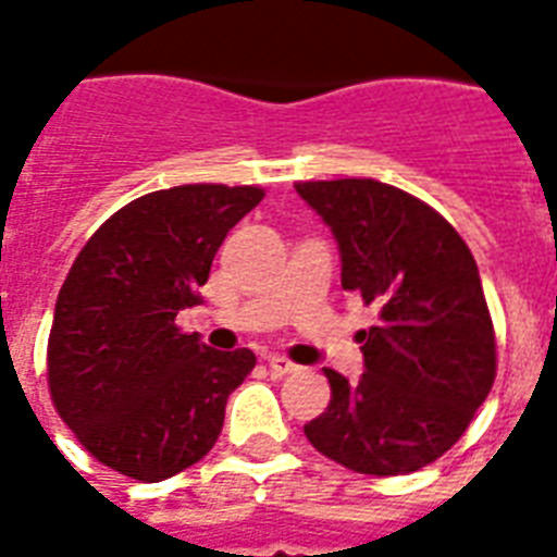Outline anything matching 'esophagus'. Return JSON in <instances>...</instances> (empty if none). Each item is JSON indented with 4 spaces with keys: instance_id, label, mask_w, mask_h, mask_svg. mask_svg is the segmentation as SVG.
I'll return each instance as SVG.
<instances>
[{
    "instance_id": "esophagus-1",
    "label": "esophagus",
    "mask_w": 557,
    "mask_h": 557,
    "mask_svg": "<svg viewBox=\"0 0 557 557\" xmlns=\"http://www.w3.org/2000/svg\"><path fill=\"white\" fill-rule=\"evenodd\" d=\"M269 370L274 372V375H292V372H297L300 367L292 364V361L283 356H269Z\"/></svg>"
}]
</instances>
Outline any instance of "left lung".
<instances>
[{"mask_svg": "<svg viewBox=\"0 0 557 557\" xmlns=\"http://www.w3.org/2000/svg\"><path fill=\"white\" fill-rule=\"evenodd\" d=\"M295 190L338 243L341 286L379 309V323L358 332L364 375L323 370L332 398L304 424L306 440L358 474L431 466L466 433L497 372L474 257L431 205L375 178Z\"/></svg>", "mask_w": 557, "mask_h": 557, "instance_id": "left-lung-1", "label": "left lung"}]
</instances>
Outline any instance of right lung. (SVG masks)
I'll list each match as a JSON object with an SVG mask.
<instances>
[{
	"label": "right lung",
	"mask_w": 557,
	"mask_h": 557,
	"mask_svg": "<svg viewBox=\"0 0 557 557\" xmlns=\"http://www.w3.org/2000/svg\"><path fill=\"white\" fill-rule=\"evenodd\" d=\"M262 196L251 185L147 193L77 253L48 335V389L83 448L117 474L159 483L219 440L227 396L257 358L210 349L176 314L199 304L219 245Z\"/></svg>",
	"instance_id": "obj_1"
}]
</instances>
